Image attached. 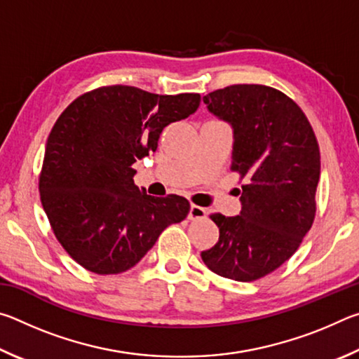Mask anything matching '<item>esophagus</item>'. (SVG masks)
<instances>
[{"label":"esophagus","mask_w":359,"mask_h":359,"mask_svg":"<svg viewBox=\"0 0 359 359\" xmlns=\"http://www.w3.org/2000/svg\"><path fill=\"white\" fill-rule=\"evenodd\" d=\"M205 215H208V212H205L204 208L191 204L190 212H188V218H190V220H203V218H205Z\"/></svg>","instance_id":"obj_1"}]
</instances>
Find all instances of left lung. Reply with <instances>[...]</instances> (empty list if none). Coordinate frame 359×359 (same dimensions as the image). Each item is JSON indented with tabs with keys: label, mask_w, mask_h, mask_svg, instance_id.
<instances>
[{
	"label": "left lung",
	"mask_w": 359,
	"mask_h": 359,
	"mask_svg": "<svg viewBox=\"0 0 359 359\" xmlns=\"http://www.w3.org/2000/svg\"><path fill=\"white\" fill-rule=\"evenodd\" d=\"M203 101L233 126L231 171L245 184L239 215H210L220 238L201 258L222 277L258 280L280 267L312 228L320 180L317 137L301 107L267 85H229Z\"/></svg>",
	"instance_id": "1"
}]
</instances>
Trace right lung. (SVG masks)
I'll return each mask as SVG.
<instances>
[{
  "instance_id": "obj_1",
  "label": "right lung",
  "mask_w": 359,
  "mask_h": 359,
  "mask_svg": "<svg viewBox=\"0 0 359 359\" xmlns=\"http://www.w3.org/2000/svg\"><path fill=\"white\" fill-rule=\"evenodd\" d=\"M198 93L155 95L109 85L79 96L48 135L39 175L42 208L69 257L95 274L131 269L190 203L155 198L131 166L155 151L161 131L196 112Z\"/></svg>"
}]
</instances>
